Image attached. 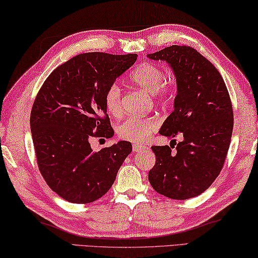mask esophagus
<instances>
[{"label": "esophagus", "instance_id": "34e87169", "mask_svg": "<svg viewBox=\"0 0 258 258\" xmlns=\"http://www.w3.org/2000/svg\"><path fill=\"white\" fill-rule=\"evenodd\" d=\"M143 149H144V146L141 145V144H136V143H134V144H133V151L134 152H139V151H142Z\"/></svg>", "mask_w": 258, "mask_h": 258}]
</instances>
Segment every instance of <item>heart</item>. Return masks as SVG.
<instances>
[{"label":"heart","instance_id":"heart-1","mask_svg":"<svg viewBox=\"0 0 258 258\" xmlns=\"http://www.w3.org/2000/svg\"><path fill=\"white\" fill-rule=\"evenodd\" d=\"M164 71L152 62H142L130 73V80L149 94L160 104L171 103L175 96L174 86L167 82ZM105 106L112 115H120L122 112V90L116 83L108 87L105 94ZM159 122L155 117H126L116 125V134L121 139L133 143H143L152 132L158 128Z\"/></svg>","mask_w":258,"mask_h":258}]
</instances>
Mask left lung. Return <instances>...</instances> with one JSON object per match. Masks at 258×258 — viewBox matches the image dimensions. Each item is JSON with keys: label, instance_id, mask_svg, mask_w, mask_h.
Segmentation results:
<instances>
[{"label": "left lung", "instance_id": "1", "mask_svg": "<svg viewBox=\"0 0 258 258\" xmlns=\"http://www.w3.org/2000/svg\"><path fill=\"white\" fill-rule=\"evenodd\" d=\"M147 57L167 61L177 81L174 112L159 134L183 136L175 153L171 144L152 146L149 180L162 196L186 200L205 192L224 166L233 130L231 98L216 67L191 46H167Z\"/></svg>", "mask_w": 258, "mask_h": 258}]
</instances>
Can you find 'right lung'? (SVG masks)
I'll list each match as a JSON object with an SVG mask.
<instances>
[{"label":"right lung","instance_id":"1","mask_svg":"<svg viewBox=\"0 0 258 258\" xmlns=\"http://www.w3.org/2000/svg\"><path fill=\"white\" fill-rule=\"evenodd\" d=\"M136 59V53L78 54L58 66L37 92L31 112L37 166L64 200L89 204L103 197L132 152L125 141L92 152L89 138L114 135L105 94Z\"/></svg>","mask_w":258,"mask_h":258}]
</instances>
